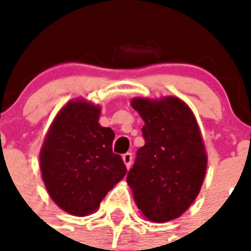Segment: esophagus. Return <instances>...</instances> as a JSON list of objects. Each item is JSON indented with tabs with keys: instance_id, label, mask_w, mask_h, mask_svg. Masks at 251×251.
Masks as SVG:
<instances>
[{
	"instance_id": "esophagus-1",
	"label": "esophagus",
	"mask_w": 251,
	"mask_h": 251,
	"mask_svg": "<svg viewBox=\"0 0 251 251\" xmlns=\"http://www.w3.org/2000/svg\"><path fill=\"white\" fill-rule=\"evenodd\" d=\"M122 160H124V163H125L126 168L129 169L130 167H131V164H133V153L131 152H126L122 155Z\"/></svg>"
}]
</instances>
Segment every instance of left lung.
<instances>
[{
  "instance_id": "obj_1",
  "label": "left lung",
  "mask_w": 251,
  "mask_h": 251,
  "mask_svg": "<svg viewBox=\"0 0 251 251\" xmlns=\"http://www.w3.org/2000/svg\"><path fill=\"white\" fill-rule=\"evenodd\" d=\"M131 106L145 121V146L126 181L143 216L155 223L178 218L202 187L207 155L194 114L175 96L135 98Z\"/></svg>"
}]
</instances>
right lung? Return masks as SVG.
<instances>
[{
	"label": "right lung",
	"mask_w": 251,
	"mask_h": 251,
	"mask_svg": "<svg viewBox=\"0 0 251 251\" xmlns=\"http://www.w3.org/2000/svg\"><path fill=\"white\" fill-rule=\"evenodd\" d=\"M100 106L68 102L54 118L40 151L43 181L57 206L74 216L98 210L106 193L126 175L113 153V130L99 124Z\"/></svg>",
	"instance_id": "obj_1"
}]
</instances>
